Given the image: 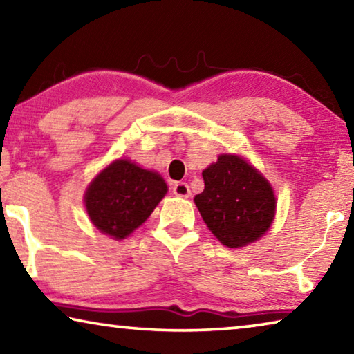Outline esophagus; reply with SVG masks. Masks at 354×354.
Wrapping results in <instances>:
<instances>
[{"label": "esophagus", "instance_id": "obj_1", "mask_svg": "<svg viewBox=\"0 0 354 354\" xmlns=\"http://www.w3.org/2000/svg\"><path fill=\"white\" fill-rule=\"evenodd\" d=\"M173 194L176 196H183V198H189L190 196V187L187 183H176L173 184Z\"/></svg>", "mask_w": 354, "mask_h": 354}]
</instances>
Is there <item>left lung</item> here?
<instances>
[{
  "label": "left lung",
  "instance_id": "8db88e82",
  "mask_svg": "<svg viewBox=\"0 0 354 354\" xmlns=\"http://www.w3.org/2000/svg\"><path fill=\"white\" fill-rule=\"evenodd\" d=\"M205 190L194 198L212 234L230 248L247 247L270 227L277 198L270 183L236 154H220L203 170Z\"/></svg>",
  "mask_w": 354,
  "mask_h": 354
}]
</instances>
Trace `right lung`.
I'll use <instances>...</instances> for the list:
<instances>
[{"label": "right lung", "mask_w": 354, "mask_h": 354, "mask_svg": "<svg viewBox=\"0 0 354 354\" xmlns=\"http://www.w3.org/2000/svg\"><path fill=\"white\" fill-rule=\"evenodd\" d=\"M167 190L159 173L117 159L91 183L84 203L95 227L120 241L151 215Z\"/></svg>", "instance_id": "add662e5"}]
</instances>
